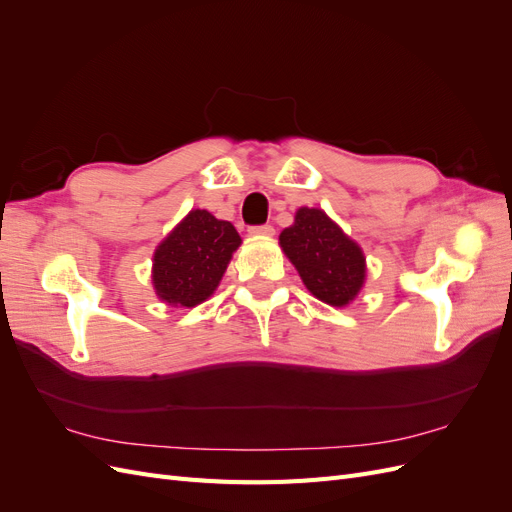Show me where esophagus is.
<instances>
[{"label":"esophagus","instance_id":"esophagus-1","mask_svg":"<svg viewBox=\"0 0 512 512\" xmlns=\"http://www.w3.org/2000/svg\"><path fill=\"white\" fill-rule=\"evenodd\" d=\"M250 235H262V237H269L275 232V228L271 224H260V226H250Z\"/></svg>","mask_w":512,"mask_h":512}]
</instances>
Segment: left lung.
<instances>
[{"label":"left lung","instance_id":"obj_1","mask_svg":"<svg viewBox=\"0 0 512 512\" xmlns=\"http://www.w3.org/2000/svg\"><path fill=\"white\" fill-rule=\"evenodd\" d=\"M280 245L316 299L344 307L359 294L365 256L324 211L299 209L294 224L280 235Z\"/></svg>","mask_w":512,"mask_h":512}]
</instances>
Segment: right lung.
Instances as JSON below:
<instances>
[{"label":"right lung","instance_id":"add662e5","mask_svg":"<svg viewBox=\"0 0 512 512\" xmlns=\"http://www.w3.org/2000/svg\"><path fill=\"white\" fill-rule=\"evenodd\" d=\"M241 245L230 222L194 209L153 254V286L170 305L194 307L218 288L232 252Z\"/></svg>","mask_w":512,"mask_h":512}]
</instances>
